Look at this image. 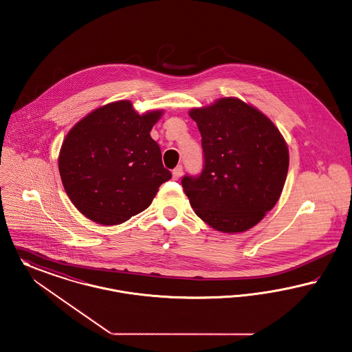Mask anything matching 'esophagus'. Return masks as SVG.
<instances>
[{"instance_id":"esophagus-1","label":"esophagus","mask_w":352,"mask_h":352,"mask_svg":"<svg viewBox=\"0 0 352 352\" xmlns=\"http://www.w3.org/2000/svg\"><path fill=\"white\" fill-rule=\"evenodd\" d=\"M182 175H183V167L182 166H177V167L172 170V177L175 180H179L182 177Z\"/></svg>"}]
</instances>
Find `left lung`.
Segmentation results:
<instances>
[{
  "instance_id": "1",
  "label": "left lung",
  "mask_w": 352,
  "mask_h": 352,
  "mask_svg": "<svg viewBox=\"0 0 352 352\" xmlns=\"http://www.w3.org/2000/svg\"><path fill=\"white\" fill-rule=\"evenodd\" d=\"M189 116L201 133L205 166L182 185L195 213L222 233L256 226L277 204L289 148L276 124L239 98H220Z\"/></svg>"
}]
</instances>
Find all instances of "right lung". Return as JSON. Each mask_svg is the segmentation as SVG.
Segmentation results:
<instances>
[{
	"instance_id": "1",
	"label": "right lung",
	"mask_w": 352,
	"mask_h": 352,
	"mask_svg": "<svg viewBox=\"0 0 352 352\" xmlns=\"http://www.w3.org/2000/svg\"><path fill=\"white\" fill-rule=\"evenodd\" d=\"M163 110L135 111L130 100L100 106L63 139L58 168L75 208L100 225H119L147 209L172 177L149 132Z\"/></svg>"
}]
</instances>
